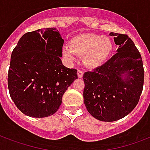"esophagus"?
<instances>
[{"label":"esophagus","instance_id":"34e87169","mask_svg":"<svg viewBox=\"0 0 150 150\" xmlns=\"http://www.w3.org/2000/svg\"><path fill=\"white\" fill-rule=\"evenodd\" d=\"M77 75H78L79 78H82L83 76V71H81V70H79L78 71H77Z\"/></svg>","mask_w":150,"mask_h":150}]
</instances>
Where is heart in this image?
I'll return each mask as SVG.
<instances>
[{"instance_id":"obj_1","label":"heart","mask_w":150,"mask_h":150,"mask_svg":"<svg viewBox=\"0 0 150 150\" xmlns=\"http://www.w3.org/2000/svg\"><path fill=\"white\" fill-rule=\"evenodd\" d=\"M113 49V43L108 37L86 33L72 38L69 45L62 47L63 55L72 63L76 60L77 55L83 56L86 66L96 67L102 65L108 59Z\"/></svg>"}]
</instances>
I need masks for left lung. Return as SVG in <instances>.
<instances>
[{
	"instance_id": "obj_1",
	"label": "left lung",
	"mask_w": 150,
	"mask_h": 150,
	"mask_svg": "<svg viewBox=\"0 0 150 150\" xmlns=\"http://www.w3.org/2000/svg\"><path fill=\"white\" fill-rule=\"evenodd\" d=\"M117 53L102 66L83 74L84 104L98 120L114 122L129 115L138 103L144 83L139 51L126 34L110 33Z\"/></svg>"
}]
</instances>
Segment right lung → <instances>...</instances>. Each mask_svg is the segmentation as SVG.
I'll return each instance as SVG.
<instances>
[{"label":"right lung","mask_w":150,"mask_h":150,"mask_svg":"<svg viewBox=\"0 0 150 150\" xmlns=\"http://www.w3.org/2000/svg\"><path fill=\"white\" fill-rule=\"evenodd\" d=\"M64 40L55 28L25 33L11 55L8 87L16 107L27 116L48 117L58 110L77 70L63 65Z\"/></svg>","instance_id":"right-lung-1"}]
</instances>
